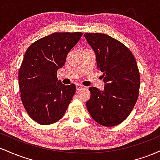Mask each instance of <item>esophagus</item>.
Wrapping results in <instances>:
<instances>
[{
	"instance_id": "esophagus-1",
	"label": "esophagus",
	"mask_w": 160,
	"mask_h": 160,
	"mask_svg": "<svg viewBox=\"0 0 160 160\" xmlns=\"http://www.w3.org/2000/svg\"><path fill=\"white\" fill-rule=\"evenodd\" d=\"M83 87H84V86H82V85H81V84H80V83H77V84H76L77 90H80V89H82V88H83Z\"/></svg>"
}]
</instances>
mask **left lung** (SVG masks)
I'll return each mask as SVG.
<instances>
[{
  "mask_svg": "<svg viewBox=\"0 0 160 160\" xmlns=\"http://www.w3.org/2000/svg\"><path fill=\"white\" fill-rule=\"evenodd\" d=\"M94 51L98 69L103 74V90L89 87L86 108L95 122L104 126L119 125L127 118L137 102L140 74L131 51L120 41L104 34L86 33Z\"/></svg>",
  "mask_w": 160,
  "mask_h": 160,
  "instance_id": "obj_1",
  "label": "left lung"
}]
</instances>
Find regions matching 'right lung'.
Wrapping results in <instances>:
<instances>
[{"label": "right lung", "instance_id": "add662e5", "mask_svg": "<svg viewBox=\"0 0 160 160\" xmlns=\"http://www.w3.org/2000/svg\"><path fill=\"white\" fill-rule=\"evenodd\" d=\"M82 35L53 33L37 40L25 52L19 72L21 99L28 114L40 125L59 120L72 100L76 86L62 84L56 74Z\"/></svg>", "mask_w": 160, "mask_h": 160}]
</instances>
